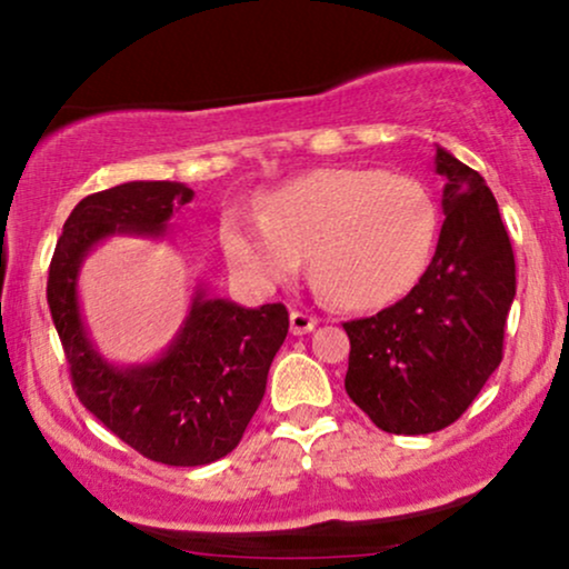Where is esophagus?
Instances as JSON below:
<instances>
[{
	"label": "esophagus",
	"instance_id": "obj_1",
	"mask_svg": "<svg viewBox=\"0 0 569 569\" xmlns=\"http://www.w3.org/2000/svg\"><path fill=\"white\" fill-rule=\"evenodd\" d=\"M315 326H318V315H312V312H307V310H293L291 312V331H293V337H305V333H310Z\"/></svg>",
	"mask_w": 569,
	"mask_h": 569
}]
</instances>
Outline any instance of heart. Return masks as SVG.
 <instances>
[{
  "instance_id": "obj_1",
  "label": "heart",
  "mask_w": 569,
  "mask_h": 569,
  "mask_svg": "<svg viewBox=\"0 0 569 569\" xmlns=\"http://www.w3.org/2000/svg\"><path fill=\"white\" fill-rule=\"evenodd\" d=\"M437 232L440 209L421 180L355 167L297 177L264 198V214L222 219L224 251L246 278L276 283L312 254L315 283L352 310L402 297L427 270Z\"/></svg>"
}]
</instances>
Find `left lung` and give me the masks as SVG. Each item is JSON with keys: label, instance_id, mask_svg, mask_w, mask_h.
<instances>
[{"label": "left lung", "instance_id": "left-lung-1", "mask_svg": "<svg viewBox=\"0 0 569 569\" xmlns=\"http://www.w3.org/2000/svg\"><path fill=\"white\" fill-rule=\"evenodd\" d=\"M442 230L419 283L387 310L345 323V389L389 435L440 432L461 419L503 360L517 293L515 251L480 172L445 148Z\"/></svg>", "mask_w": 569, "mask_h": 569}]
</instances>
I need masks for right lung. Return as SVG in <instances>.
<instances>
[{
    "label": "right lung",
    "instance_id": "1",
    "mask_svg": "<svg viewBox=\"0 0 569 569\" xmlns=\"http://www.w3.org/2000/svg\"><path fill=\"white\" fill-rule=\"evenodd\" d=\"M190 198L193 190L182 182H124L81 198L66 219L47 278V305L79 402L121 442L167 467H203L241 442L289 333V310L280 302L246 310L198 289L159 360L116 368L100 358L77 297L87 251L116 232L163 236L172 211Z\"/></svg>",
    "mask_w": 569,
    "mask_h": 569
}]
</instances>
